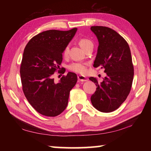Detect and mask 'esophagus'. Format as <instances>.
Returning <instances> with one entry per match:
<instances>
[{"instance_id":"1","label":"esophagus","mask_w":151,"mask_h":151,"mask_svg":"<svg viewBox=\"0 0 151 151\" xmlns=\"http://www.w3.org/2000/svg\"><path fill=\"white\" fill-rule=\"evenodd\" d=\"M78 81L85 82V81H88V78H86V76H84L78 75Z\"/></svg>"}]
</instances>
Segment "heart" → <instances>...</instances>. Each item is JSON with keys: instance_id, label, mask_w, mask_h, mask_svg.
Instances as JSON below:
<instances>
[{"instance_id": "heart-1", "label": "heart", "mask_w": 151, "mask_h": 151, "mask_svg": "<svg viewBox=\"0 0 151 151\" xmlns=\"http://www.w3.org/2000/svg\"><path fill=\"white\" fill-rule=\"evenodd\" d=\"M79 45L81 46L84 50H86L89 47L93 46V43L92 41L86 37H82L78 41ZM69 45H66L63 50V55L64 57H67L69 54ZM88 64L86 62H73L70 63L68 66V69L70 71L75 72L80 74H84L87 71Z\"/></svg>"}]
</instances>
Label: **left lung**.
<instances>
[{
  "label": "left lung",
  "instance_id": "1",
  "mask_svg": "<svg viewBox=\"0 0 151 151\" xmlns=\"http://www.w3.org/2000/svg\"><path fill=\"white\" fill-rule=\"evenodd\" d=\"M91 30L99 43L93 67H100L106 73L101 83L89 77L97 86L91 101L97 110L108 113L117 110L130 93L134 78L132 56L129 44L117 32L102 26Z\"/></svg>",
  "mask_w": 151,
  "mask_h": 151
}]
</instances>
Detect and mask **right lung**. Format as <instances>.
Segmentation results:
<instances>
[{"label": "right lung", "mask_w": 151, "mask_h": 151, "mask_svg": "<svg viewBox=\"0 0 151 151\" xmlns=\"http://www.w3.org/2000/svg\"><path fill=\"white\" fill-rule=\"evenodd\" d=\"M76 30L74 28L67 31H44L32 38L24 48L20 67L22 91L32 106L41 115L57 116L68 104L77 76L69 72L56 83L52 75L59 71L63 49Z\"/></svg>", "instance_id": "right-lung-1"}]
</instances>
